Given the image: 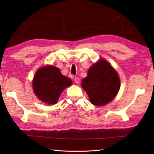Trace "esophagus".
<instances>
[{"label": "esophagus", "instance_id": "obj_1", "mask_svg": "<svg viewBox=\"0 0 154 154\" xmlns=\"http://www.w3.org/2000/svg\"><path fill=\"white\" fill-rule=\"evenodd\" d=\"M74 81H75V83H77V84H78L79 83V81H80V79H79V77H75V79H74Z\"/></svg>", "mask_w": 154, "mask_h": 154}]
</instances>
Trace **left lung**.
Wrapping results in <instances>:
<instances>
[{
	"instance_id": "8db88e82",
	"label": "left lung",
	"mask_w": 154,
	"mask_h": 154,
	"mask_svg": "<svg viewBox=\"0 0 154 154\" xmlns=\"http://www.w3.org/2000/svg\"><path fill=\"white\" fill-rule=\"evenodd\" d=\"M120 85L119 75L103 59L90 67L87 77L81 83L91 103L96 106L105 105L110 103L119 92Z\"/></svg>"
}]
</instances>
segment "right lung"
<instances>
[{"instance_id":"obj_1","label":"right lung","mask_w":154,"mask_h":154,"mask_svg":"<svg viewBox=\"0 0 154 154\" xmlns=\"http://www.w3.org/2000/svg\"><path fill=\"white\" fill-rule=\"evenodd\" d=\"M71 84V80L61 75L58 68L49 65L40 69L35 74L33 89L40 100L54 104L56 103L62 91Z\"/></svg>"}]
</instances>
